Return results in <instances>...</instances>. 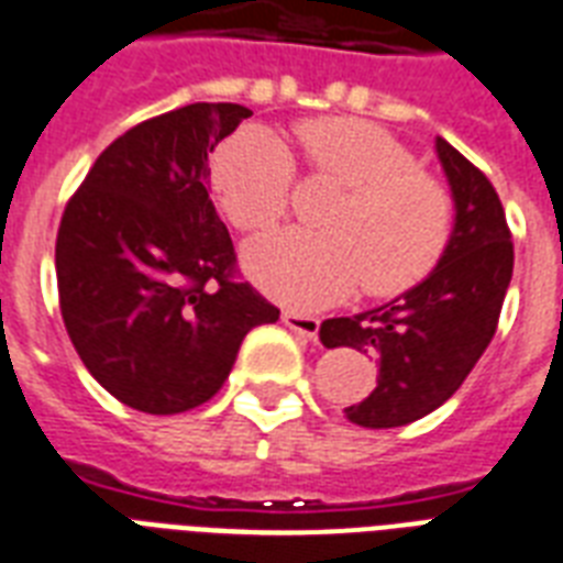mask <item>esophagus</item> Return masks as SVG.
I'll list each match as a JSON object with an SVG mask.
<instances>
[{
	"label": "esophagus",
	"mask_w": 563,
	"mask_h": 563,
	"mask_svg": "<svg viewBox=\"0 0 563 563\" xmlns=\"http://www.w3.org/2000/svg\"><path fill=\"white\" fill-rule=\"evenodd\" d=\"M282 322H285L287 329L296 331V334H302L308 341H317V331H320V320L311 317V313H299V311H285L282 313Z\"/></svg>",
	"instance_id": "34e87169"
}]
</instances>
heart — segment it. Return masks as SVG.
I'll list each match as a JSON object with an SVG mask.
<instances>
[{
  "mask_svg": "<svg viewBox=\"0 0 563 563\" xmlns=\"http://www.w3.org/2000/svg\"><path fill=\"white\" fill-rule=\"evenodd\" d=\"M308 176L343 187L320 213L322 232H278L250 243L246 269L261 290L317 308L364 285L396 296L438 267L452 234V199L399 137L358 117L296 125ZM294 158L276 134L243 129L217 150L211 187L222 213L246 234L269 232L294 202Z\"/></svg>",
  "mask_w": 563,
  "mask_h": 563,
  "instance_id": "heart-1",
  "label": "heart"
}]
</instances>
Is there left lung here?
Returning a JSON list of instances; mask_svg holds the SVG:
<instances>
[{
    "mask_svg": "<svg viewBox=\"0 0 563 563\" xmlns=\"http://www.w3.org/2000/svg\"><path fill=\"white\" fill-rule=\"evenodd\" d=\"M438 158L455 199V229L438 267L394 302L320 325L322 346L376 355L373 394L346 408L364 429L405 426L446 402L494 341L511 285V229L494 185L443 137Z\"/></svg>",
    "mask_w": 563,
    "mask_h": 563,
    "instance_id": "obj_1",
    "label": "left lung"
}]
</instances>
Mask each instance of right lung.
<instances>
[{"mask_svg": "<svg viewBox=\"0 0 563 563\" xmlns=\"http://www.w3.org/2000/svg\"><path fill=\"white\" fill-rule=\"evenodd\" d=\"M252 117L194 102L143 120L96 158L55 241L60 317L90 376L129 408L181 413L229 378L278 308L243 282L208 178L213 146Z\"/></svg>", "mask_w": 563, "mask_h": 563, "instance_id": "right-lung-1", "label": "right lung"}]
</instances>
